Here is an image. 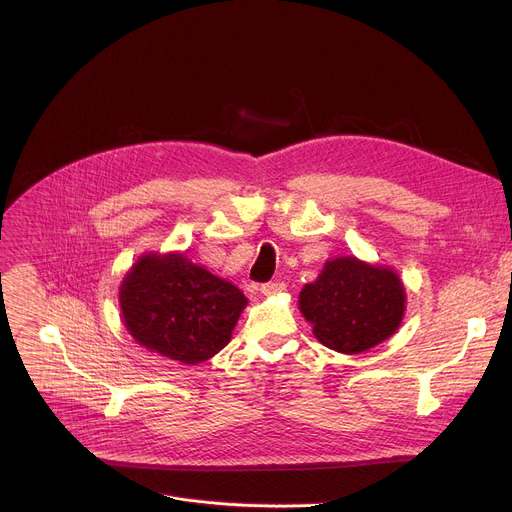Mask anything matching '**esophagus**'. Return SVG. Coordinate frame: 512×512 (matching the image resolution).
<instances>
[{
  "label": "esophagus",
  "instance_id": "34e87169",
  "mask_svg": "<svg viewBox=\"0 0 512 512\" xmlns=\"http://www.w3.org/2000/svg\"><path fill=\"white\" fill-rule=\"evenodd\" d=\"M283 289H285V283H281V281H269V283H263V285H261V294H263V296H277V294H281Z\"/></svg>",
  "mask_w": 512,
  "mask_h": 512
}]
</instances>
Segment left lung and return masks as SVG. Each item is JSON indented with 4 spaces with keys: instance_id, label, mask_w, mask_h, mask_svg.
Instances as JSON below:
<instances>
[{
    "instance_id": "obj_1",
    "label": "left lung",
    "mask_w": 512,
    "mask_h": 512,
    "mask_svg": "<svg viewBox=\"0 0 512 512\" xmlns=\"http://www.w3.org/2000/svg\"><path fill=\"white\" fill-rule=\"evenodd\" d=\"M300 312L324 346L358 354L397 332L405 314V287L389 267L336 257L300 291Z\"/></svg>"
}]
</instances>
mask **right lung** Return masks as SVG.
Returning a JSON list of instances; mask_svg holds the SVG:
<instances>
[{
	"instance_id": "add662e5",
	"label": "right lung",
	"mask_w": 512,
	"mask_h": 512,
	"mask_svg": "<svg viewBox=\"0 0 512 512\" xmlns=\"http://www.w3.org/2000/svg\"><path fill=\"white\" fill-rule=\"evenodd\" d=\"M119 306L137 344L198 364L229 344L247 298L184 253H148L125 275Z\"/></svg>"
}]
</instances>
